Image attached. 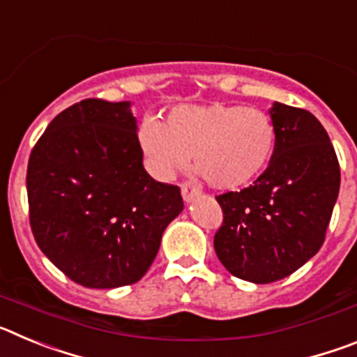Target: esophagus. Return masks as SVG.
<instances>
[{"label": "esophagus", "instance_id": "1", "mask_svg": "<svg viewBox=\"0 0 357 357\" xmlns=\"http://www.w3.org/2000/svg\"><path fill=\"white\" fill-rule=\"evenodd\" d=\"M181 191H182V197H184L185 202H191V200H193V198H197L198 195H200V189H198L197 185L189 184V182L182 184Z\"/></svg>", "mask_w": 357, "mask_h": 357}]
</instances>
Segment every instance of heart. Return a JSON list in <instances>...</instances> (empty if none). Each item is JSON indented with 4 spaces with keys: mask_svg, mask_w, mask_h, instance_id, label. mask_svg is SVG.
<instances>
[{
    "mask_svg": "<svg viewBox=\"0 0 357 357\" xmlns=\"http://www.w3.org/2000/svg\"><path fill=\"white\" fill-rule=\"evenodd\" d=\"M146 166L159 178H172L193 162L216 189H238L254 182L272 162L277 127L268 112L239 103L181 105L164 121L146 119L137 130Z\"/></svg>",
    "mask_w": 357,
    "mask_h": 357,
    "instance_id": "1",
    "label": "heart"
}]
</instances>
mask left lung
<instances>
[{
  "instance_id": "1",
  "label": "left lung",
  "mask_w": 357,
  "mask_h": 357,
  "mask_svg": "<svg viewBox=\"0 0 357 357\" xmlns=\"http://www.w3.org/2000/svg\"><path fill=\"white\" fill-rule=\"evenodd\" d=\"M273 159L241 191L218 195L222 227L214 250L238 279L268 284L307 263L324 245L340 191V162L309 110L273 103Z\"/></svg>"
}]
</instances>
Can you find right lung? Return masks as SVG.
Listing matches in <instances>:
<instances>
[{"instance_id":"add662e5","label":"right lung","mask_w":357,"mask_h":357,"mask_svg":"<svg viewBox=\"0 0 357 357\" xmlns=\"http://www.w3.org/2000/svg\"><path fill=\"white\" fill-rule=\"evenodd\" d=\"M30 227L43 254L85 288L134 284L181 214V188L143 166L128 102L82 100L62 110L30 153Z\"/></svg>"}]
</instances>
